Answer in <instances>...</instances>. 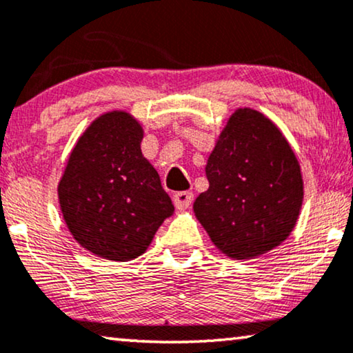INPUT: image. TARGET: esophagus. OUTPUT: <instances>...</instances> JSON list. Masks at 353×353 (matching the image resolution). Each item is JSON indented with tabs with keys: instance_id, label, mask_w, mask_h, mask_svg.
Here are the masks:
<instances>
[{
	"instance_id": "34e87169",
	"label": "esophagus",
	"mask_w": 353,
	"mask_h": 353,
	"mask_svg": "<svg viewBox=\"0 0 353 353\" xmlns=\"http://www.w3.org/2000/svg\"><path fill=\"white\" fill-rule=\"evenodd\" d=\"M192 199H194V194L191 191H180L173 196V204L178 210H186L192 204Z\"/></svg>"
}]
</instances>
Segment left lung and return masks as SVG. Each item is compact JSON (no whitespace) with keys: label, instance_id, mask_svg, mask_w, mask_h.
Returning <instances> with one entry per match:
<instances>
[{"label":"left lung","instance_id":"1","mask_svg":"<svg viewBox=\"0 0 353 353\" xmlns=\"http://www.w3.org/2000/svg\"><path fill=\"white\" fill-rule=\"evenodd\" d=\"M205 175L209 190L192 209L220 252L249 260L288 239L301 214L303 180L292 148L268 117L236 109L207 159Z\"/></svg>","mask_w":353,"mask_h":353}]
</instances>
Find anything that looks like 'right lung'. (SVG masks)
<instances>
[{
  "mask_svg": "<svg viewBox=\"0 0 353 353\" xmlns=\"http://www.w3.org/2000/svg\"><path fill=\"white\" fill-rule=\"evenodd\" d=\"M143 137L141 123L125 110L99 115L72 149L57 185L67 228L96 257H139L175 210L143 156Z\"/></svg>",
  "mask_w": 353,
  "mask_h": 353,
  "instance_id": "1",
  "label": "right lung"
}]
</instances>
